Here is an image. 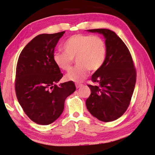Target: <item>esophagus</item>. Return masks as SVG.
Instances as JSON below:
<instances>
[{"label": "esophagus", "mask_w": 155, "mask_h": 155, "mask_svg": "<svg viewBox=\"0 0 155 155\" xmlns=\"http://www.w3.org/2000/svg\"><path fill=\"white\" fill-rule=\"evenodd\" d=\"M83 86V85L82 84H79V83H76V88H80V87H81Z\"/></svg>", "instance_id": "esophagus-1"}]
</instances>
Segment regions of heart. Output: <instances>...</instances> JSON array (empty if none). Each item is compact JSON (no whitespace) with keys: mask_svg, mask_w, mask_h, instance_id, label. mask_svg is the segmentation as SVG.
<instances>
[{"mask_svg":"<svg viewBox=\"0 0 155 155\" xmlns=\"http://www.w3.org/2000/svg\"><path fill=\"white\" fill-rule=\"evenodd\" d=\"M64 53L55 52L52 58L59 69L69 71L74 59L78 66L66 75V79L80 82L85 79L89 70L96 71L104 64L106 58V45L99 36L76 34L68 38L62 46Z\"/></svg>","mask_w":155,"mask_h":155,"instance_id":"1","label":"heart"}]
</instances>
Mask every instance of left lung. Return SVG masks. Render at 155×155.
<instances>
[{"mask_svg": "<svg viewBox=\"0 0 155 155\" xmlns=\"http://www.w3.org/2000/svg\"><path fill=\"white\" fill-rule=\"evenodd\" d=\"M104 35L106 58L102 67L96 70L88 85L91 94L86 106L95 118L105 122L116 120L127 109L136 83V70L127 46L114 31L108 29L87 30Z\"/></svg>", "mask_w": 155, "mask_h": 155, "instance_id": "obj_1", "label": "left lung"}]
</instances>
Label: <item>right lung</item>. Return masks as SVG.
<instances>
[{
    "label": "right lung",
    "mask_w": 155,
    "mask_h": 155,
    "mask_svg": "<svg viewBox=\"0 0 155 155\" xmlns=\"http://www.w3.org/2000/svg\"><path fill=\"white\" fill-rule=\"evenodd\" d=\"M64 33L36 36L18 57L15 83L17 100L29 118L39 125H49L57 120L66 98L76 91L73 81L56 85L63 74L52 56Z\"/></svg>",
    "instance_id": "right-lung-1"
}]
</instances>
